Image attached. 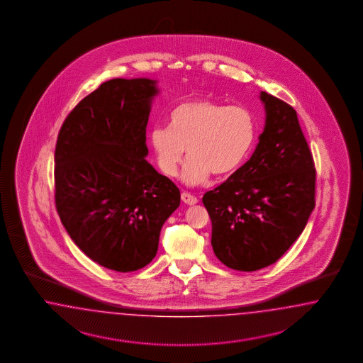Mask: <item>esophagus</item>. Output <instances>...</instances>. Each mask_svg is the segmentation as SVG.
Returning <instances> with one entry per match:
<instances>
[{
	"label": "esophagus",
	"mask_w": 363,
	"mask_h": 363,
	"mask_svg": "<svg viewBox=\"0 0 363 363\" xmlns=\"http://www.w3.org/2000/svg\"><path fill=\"white\" fill-rule=\"evenodd\" d=\"M181 199H182L186 205H196L198 202L197 198L194 197V196H191V194H189V193H182V194H181Z\"/></svg>",
	"instance_id": "34e87169"
}]
</instances>
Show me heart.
Here are the masks:
<instances>
[{"label":"heart","instance_id":"b5f03b06","mask_svg":"<svg viewBox=\"0 0 363 363\" xmlns=\"http://www.w3.org/2000/svg\"><path fill=\"white\" fill-rule=\"evenodd\" d=\"M255 138L257 123L250 110L208 99L177 105L167 128H154L149 134L157 165L165 176H176L186 149L182 181L190 186L206 182L210 173H234L249 157Z\"/></svg>","mask_w":363,"mask_h":363}]
</instances>
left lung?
Here are the masks:
<instances>
[{"mask_svg":"<svg viewBox=\"0 0 363 363\" xmlns=\"http://www.w3.org/2000/svg\"><path fill=\"white\" fill-rule=\"evenodd\" d=\"M259 99L264 126L253 155L202 198L214 254L241 272L277 262L315 206V169L297 111L266 91Z\"/></svg>","mask_w":363,"mask_h":363,"instance_id":"obj_1","label":"left lung"}]
</instances>
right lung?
<instances>
[{
  "mask_svg": "<svg viewBox=\"0 0 363 363\" xmlns=\"http://www.w3.org/2000/svg\"><path fill=\"white\" fill-rule=\"evenodd\" d=\"M158 81L114 78L82 99L58 133L55 206L70 238L120 273L152 262L179 189L146 161V125Z\"/></svg>",
  "mask_w": 363,
  "mask_h": 363,
  "instance_id": "add662e5",
  "label": "right lung"
}]
</instances>
